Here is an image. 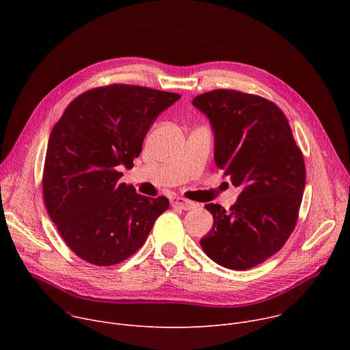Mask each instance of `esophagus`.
I'll use <instances>...</instances> for the list:
<instances>
[{"label":"esophagus","mask_w":350,"mask_h":350,"mask_svg":"<svg viewBox=\"0 0 350 350\" xmlns=\"http://www.w3.org/2000/svg\"><path fill=\"white\" fill-rule=\"evenodd\" d=\"M170 204L173 208H178V209H183V211H189V209H193L196 205L191 201H187V199L184 198H180V196H173L170 199Z\"/></svg>","instance_id":"obj_1"}]
</instances>
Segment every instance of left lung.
<instances>
[{"label":"left lung","mask_w":350,"mask_h":350,"mask_svg":"<svg viewBox=\"0 0 350 350\" xmlns=\"http://www.w3.org/2000/svg\"><path fill=\"white\" fill-rule=\"evenodd\" d=\"M192 105L209 118L215 162L242 191L228 212L208 204L211 231L201 239L217 265L247 270L284 246L297 220L306 170L282 111L269 99L235 90H213Z\"/></svg>","instance_id":"left-lung-1"}]
</instances>
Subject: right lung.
I'll return each instance as SVG.
<instances>
[{
  "instance_id": "right-lung-1",
  "label": "right lung",
  "mask_w": 350,
  "mask_h": 350,
  "mask_svg": "<svg viewBox=\"0 0 350 350\" xmlns=\"http://www.w3.org/2000/svg\"><path fill=\"white\" fill-rule=\"evenodd\" d=\"M178 94L111 84L80 94L49 135L42 193L61 237L83 260L118 265L145 242L169 208L166 196L146 198L119 183L131 167L159 113Z\"/></svg>"
}]
</instances>
